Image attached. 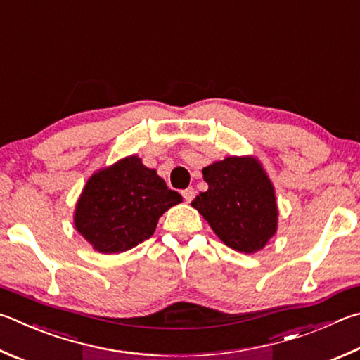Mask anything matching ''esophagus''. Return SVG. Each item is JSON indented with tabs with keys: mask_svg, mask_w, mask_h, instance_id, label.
Returning <instances> with one entry per match:
<instances>
[{
	"mask_svg": "<svg viewBox=\"0 0 360 360\" xmlns=\"http://www.w3.org/2000/svg\"><path fill=\"white\" fill-rule=\"evenodd\" d=\"M182 197H184V200L187 202H191L195 198V191L192 187H188V188H186V191H182Z\"/></svg>",
	"mask_w": 360,
	"mask_h": 360,
	"instance_id": "34e87169",
	"label": "esophagus"
}]
</instances>
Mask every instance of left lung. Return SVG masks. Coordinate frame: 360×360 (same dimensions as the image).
<instances>
[{"label":"left lung","mask_w":360,"mask_h":360,"mask_svg":"<svg viewBox=\"0 0 360 360\" xmlns=\"http://www.w3.org/2000/svg\"><path fill=\"white\" fill-rule=\"evenodd\" d=\"M207 191L192 206L233 250L255 253L277 231L276 191L258 159L231 155L202 168Z\"/></svg>","instance_id":"8db88e82"}]
</instances>
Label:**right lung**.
Here are the masks:
<instances>
[{
    "mask_svg": "<svg viewBox=\"0 0 360 360\" xmlns=\"http://www.w3.org/2000/svg\"><path fill=\"white\" fill-rule=\"evenodd\" d=\"M182 197L155 169L129 155L96 172L77 201V231L101 253L130 250L155 231L160 215Z\"/></svg>",
    "mask_w": 360,
    "mask_h": 360,
    "instance_id": "obj_1",
    "label": "right lung"
}]
</instances>
